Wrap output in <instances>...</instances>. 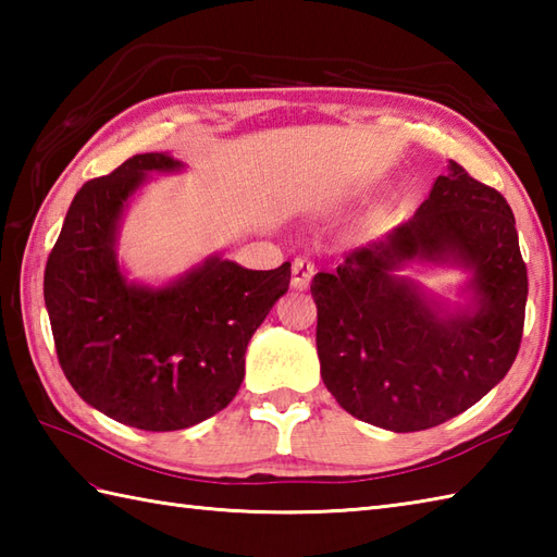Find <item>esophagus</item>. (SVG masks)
Returning <instances> with one entry per match:
<instances>
[{
    "mask_svg": "<svg viewBox=\"0 0 557 557\" xmlns=\"http://www.w3.org/2000/svg\"><path fill=\"white\" fill-rule=\"evenodd\" d=\"M311 277H313L311 260H306V258L294 260V263H292V289H297V292L309 289Z\"/></svg>",
    "mask_w": 557,
    "mask_h": 557,
    "instance_id": "obj_1",
    "label": "esophagus"
}]
</instances>
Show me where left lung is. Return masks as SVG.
Instances as JSON below:
<instances>
[{
  "mask_svg": "<svg viewBox=\"0 0 557 557\" xmlns=\"http://www.w3.org/2000/svg\"><path fill=\"white\" fill-rule=\"evenodd\" d=\"M411 264L465 269L466 301L423 290ZM311 294L339 407L393 433L433 429L491 393L519 351L529 282L512 210L449 160L413 218L318 272Z\"/></svg>",
  "mask_w": 557,
  "mask_h": 557,
  "instance_id": "obj_1",
  "label": "left lung"
}]
</instances>
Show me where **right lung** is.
Wrapping results in <instances>:
<instances>
[{
    "label": "right lung",
    "mask_w": 557,
    "mask_h": 557,
    "mask_svg": "<svg viewBox=\"0 0 557 557\" xmlns=\"http://www.w3.org/2000/svg\"><path fill=\"white\" fill-rule=\"evenodd\" d=\"M184 168L146 152L83 184L45 268L66 381L104 417L140 431H182L230 405L248 342L292 277L289 263L248 270L210 253L164 285L128 280L116 256L124 212L150 174Z\"/></svg>",
    "instance_id": "obj_1"
}]
</instances>
